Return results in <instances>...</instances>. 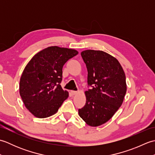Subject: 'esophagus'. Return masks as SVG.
<instances>
[{
	"label": "esophagus",
	"instance_id": "obj_1",
	"mask_svg": "<svg viewBox=\"0 0 155 155\" xmlns=\"http://www.w3.org/2000/svg\"><path fill=\"white\" fill-rule=\"evenodd\" d=\"M71 93L72 95H74V94H77L78 92H77V91H71Z\"/></svg>",
	"mask_w": 155,
	"mask_h": 155
}]
</instances>
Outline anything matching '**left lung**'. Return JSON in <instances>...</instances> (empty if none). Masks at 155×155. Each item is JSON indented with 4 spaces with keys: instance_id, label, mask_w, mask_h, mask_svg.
Listing matches in <instances>:
<instances>
[{
    "instance_id": "obj_1",
    "label": "left lung",
    "mask_w": 155,
    "mask_h": 155,
    "mask_svg": "<svg viewBox=\"0 0 155 155\" xmlns=\"http://www.w3.org/2000/svg\"><path fill=\"white\" fill-rule=\"evenodd\" d=\"M81 54L93 88L84 92L86 103L78 114L88 126L98 127L109 120L123 104L126 76L117 59L107 52L86 50Z\"/></svg>"
}]
</instances>
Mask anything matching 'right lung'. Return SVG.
Instances as JSON below:
<instances>
[{
	"label": "right lung",
	"mask_w": 155,
	"mask_h": 155,
	"mask_svg": "<svg viewBox=\"0 0 155 155\" xmlns=\"http://www.w3.org/2000/svg\"><path fill=\"white\" fill-rule=\"evenodd\" d=\"M78 54L77 50L48 47L33 56L23 71L19 93L25 107L35 117L47 118L57 113L68 92L62 89V67Z\"/></svg>",
	"instance_id": "obj_1"
}]
</instances>
